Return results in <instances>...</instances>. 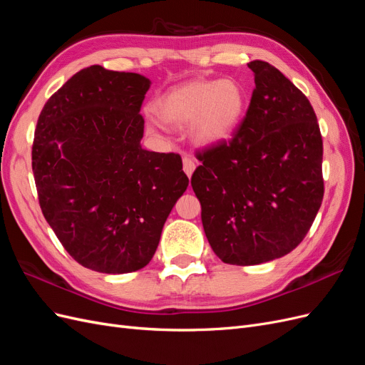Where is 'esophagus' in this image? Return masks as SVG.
<instances>
[{"mask_svg": "<svg viewBox=\"0 0 365 365\" xmlns=\"http://www.w3.org/2000/svg\"><path fill=\"white\" fill-rule=\"evenodd\" d=\"M195 169H196L195 161H193L192 158H189V157H185V158L182 160V170H184V173L190 178V176H192L193 172H195Z\"/></svg>", "mask_w": 365, "mask_h": 365, "instance_id": "1", "label": "esophagus"}]
</instances>
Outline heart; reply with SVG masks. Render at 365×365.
Segmentation results:
<instances>
[{
	"label": "heart",
	"instance_id": "obj_1",
	"mask_svg": "<svg viewBox=\"0 0 365 365\" xmlns=\"http://www.w3.org/2000/svg\"><path fill=\"white\" fill-rule=\"evenodd\" d=\"M247 106V91L239 81L195 79L164 93L152 111L164 125L189 126L197 145L217 146L235 135Z\"/></svg>",
	"mask_w": 365,
	"mask_h": 365
}]
</instances>
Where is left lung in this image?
Masks as SVG:
<instances>
[{
  "instance_id": "obj_1",
  "label": "left lung",
  "mask_w": 365,
  "mask_h": 365,
  "mask_svg": "<svg viewBox=\"0 0 365 365\" xmlns=\"http://www.w3.org/2000/svg\"><path fill=\"white\" fill-rule=\"evenodd\" d=\"M247 117L233 138L197 153L192 176L210 247L230 264L291 252L322 207L323 140L307 97L271 63L252 61Z\"/></svg>"
}]
</instances>
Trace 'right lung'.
<instances>
[{
    "mask_svg": "<svg viewBox=\"0 0 365 365\" xmlns=\"http://www.w3.org/2000/svg\"><path fill=\"white\" fill-rule=\"evenodd\" d=\"M148 77L91 65L43 106L31 149L39 205L82 267L134 272L153 257L189 185L178 153L141 148Z\"/></svg>",
    "mask_w": 365,
    "mask_h": 365,
    "instance_id": "right-lung-1",
    "label": "right lung"
}]
</instances>
